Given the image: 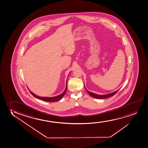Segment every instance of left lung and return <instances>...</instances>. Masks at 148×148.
Returning a JSON list of instances; mask_svg holds the SVG:
<instances>
[{
  "label": "left lung",
  "mask_w": 148,
  "mask_h": 148,
  "mask_svg": "<svg viewBox=\"0 0 148 148\" xmlns=\"http://www.w3.org/2000/svg\"><path fill=\"white\" fill-rule=\"evenodd\" d=\"M85 88L87 92L90 95V96H92V97H94V98H98V99H103V98H108V97H110L114 95L119 91V90H117V91H116L115 92H112V93H110V94H106V95H98V94H96L95 93H92V92H90V91H89L88 90H87L86 88H85Z\"/></svg>",
  "instance_id": "8db88e82"
}]
</instances>
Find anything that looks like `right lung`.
I'll return each mask as SVG.
<instances>
[{
    "label": "right lung",
    "mask_w": 148,
    "mask_h": 148,
    "mask_svg": "<svg viewBox=\"0 0 148 148\" xmlns=\"http://www.w3.org/2000/svg\"><path fill=\"white\" fill-rule=\"evenodd\" d=\"M67 85H66V87L65 90H64L62 94H60L58 96H55V97H40V96H37L36 95H35L34 93H33V92H31L30 90L29 92H31V94L33 95V96L35 97L36 98H38V99H40V100H43L45 101H48V102H56L58 101L59 100H61L62 98L63 97V96L65 95V94L66 92V90H67Z\"/></svg>",
    "instance_id": "obj_1"
}]
</instances>
